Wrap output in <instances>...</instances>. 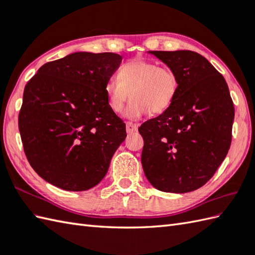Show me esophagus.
<instances>
[{"label": "esophagus", "mask_w": 255, "mask_h": 255, "mask_svg": "<svg viewBox=\"0 0 255 255\" xmlns=\"http://www.w3.org/2000/svg\"><path fill=\"white\" fill-rule=\"evenodd\" d=\"M138 130V125L132 124V123H127L126 124V131L127 133H133Z\"/></svg>", "instance_id": "obj_1"}]
</instances>
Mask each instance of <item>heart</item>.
<instances>
[{"label": "heart", "mask_w": 255, "mask_h": 255, "mask_svg": "<svg viewBox=\"0 0 255 255\" xmlns=\"http://www.w3.org/2000/svg\"><path fill=\"white\" fill-rule=\"evenodd\" d=\"M178 91V78L170 68L159 67L152 61L134 59L123 66L119 78L107 81L104 92L111 110L119 113L129 97L124 116L136 121L150 112L161 114L174 102Z\"/></svg>", "instance_id": "1"}]
</instances>
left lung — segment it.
<instances>
[{"label":"left lung","instance_id":"8db88e82","mask_svg":"<svg viewBox=\"0 0 255 255\" xmlns=\"http://www.w3.org/2000/svg\"><path fill=\"white\" fill-rule=\"evenodd\" d=\"M148 53L176 73L178 91L166 111L139 127L144 175L159 191L192 192L213 177L228 153L234 102L225 78L199 53Z\"/></svg>","mask_w":255,"mask_h":255}]
</instances>
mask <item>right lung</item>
Instances as JSON below:
<instances>
[{
  "label": "right lung",
  "instance_id": "right-lung-1",
  "mask_svg": "<svg viewBox=\"0 0 255 255\" xmlns=\"http://www.w3.org/2000/svg\"><path fill=\"white\" fill-rule=\"evenodd\" d=\"M123 60L113 52H73L47 62L26 84L18 128L29 164L64 191L97 185L126 134L105 84Z\"/></svg>",
  "mask_w": 255,
  "mask_h": 255
}]
</instances>
